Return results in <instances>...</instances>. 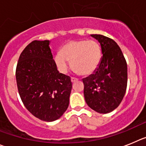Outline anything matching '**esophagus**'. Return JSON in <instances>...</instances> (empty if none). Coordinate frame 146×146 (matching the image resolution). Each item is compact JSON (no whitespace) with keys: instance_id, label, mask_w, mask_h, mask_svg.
Listing matches in <instances>:
<instances>
[{"instance_id":"esophagus-1","label":"esophagus","mask_w":146,"mask_h":146,"mask_svg":"<svg viewBox=\"0 0 146 146\" xmlns=\"http://www.w3.org/2000/svg\"><path fill=\"white\" fill-rule=\"evenodd\" d=\"M78 78H73V77H72L71 78V82L72 83H75L76 82V81H78Z\"/></svg>"}]
</instances>
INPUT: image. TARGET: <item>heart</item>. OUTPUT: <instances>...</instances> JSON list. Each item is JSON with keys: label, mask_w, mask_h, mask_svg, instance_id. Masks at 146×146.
Here are the masks:
<instances>
[{"label": "heart", "mask_w": 146, "mask_h": 146, "mask_svg": "<svg viewBox=\"0 0 146 146\" xmlns=\"http://www.w3.org/2000/svg\"><path fill=\"white\" fill-rule=\"evenodd\" d=\"M102 60V49L94 40H74L68 41L54 57L59 70L65 73L69 62L76 73L82 76L91 75L97 70Z\"/></svg>", "instance_id": "1"}]
</instances>
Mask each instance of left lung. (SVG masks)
Wrapping results in <instances>:
<instances>
[{"instance_id":"obj_1","label":"left lung","mask_w":146,"mask_h":146,"mask_svg":"<svg viewBox=\"0 0 146 146\" xmlns=\"http://www.w3.org/2000/svg\"><path fill=\"white\" fill-rule=\"evenodd\" d=\"M100 44L102 60L97 70L83 78L86 104L100 113L115 110L122 101L127 85V65L120 47L102 35H91Z\"/></svg>"}]
</instances>
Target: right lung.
Here are the masks:
<instances>
[{"label":"right lung","instance_id":"obj_1","mask_svg":"<svg viewBox=\"0 0 146 146\" xmlns=\"http://www.w3.org/2000/svg\"><path fill=\"white\" fill-rule=\"evenodd\" d=\"M49 40H34L19 56L16 79L21 100L34 116L44 121L60 119L69 106L72 82L59 73Z\"/></svg>","mask_w":146,"mask_h":146}]
</instances>
